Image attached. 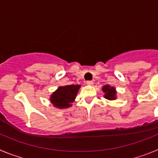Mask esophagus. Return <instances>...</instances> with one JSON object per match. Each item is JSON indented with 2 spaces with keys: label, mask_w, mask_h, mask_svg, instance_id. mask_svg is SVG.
I'll use <instances>...</instances> for the list:
<instances>
[{
  "label": "esophagus",
  "mask_w": 158,
  "mask_h": 158,
  "mask_svg": "<svg viewBox=\"0 0 158 158\" xmlns=\"http://www.w3.org/2000/svg\"><path fill=\"white\" fill-rule=\"evenodd\" d=\"M86 84H87L88 85H93V81H86Z\"/></svg>",
  "instance_id": "34e87169"
}]
</instances>
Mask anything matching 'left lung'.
Instances as JSON below:
<instances>
[{
    "instance_id": "8db88e82",
    "label": "left lung",
    "mask_w": 158,
    "mask_h": 158,
    "mask_svg": "<svg viewBox=\"0 0 158 158\" xmlns=\"http://www.w3.org/2000/svg\"><path fill=\"white\" fill-rule=\"evenodd\" d=\"M102 91H103V93H104V97L105 99H107V100H116L117 92L115 87L108 85H104L103 87H102Z\"/></svg>"
}]
</instances>
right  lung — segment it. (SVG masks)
Segmentation results:
<instances>
[{"mask_svg":"<svg viewBox=\"0 0 158 158\" xmlns=\"http://www.w3.org/2000/svg\"><path fill=\"white\" fill-rule=\"evenodd\" d=\"M80 88L81 85H79L60 86L50 96L51 104L54 107L59 109H65L71 107Z\"/></svg>","mask_w":158,"mask_h":158,"instance_id":"right-lung-1","label":"right lung"}]
</instances>
